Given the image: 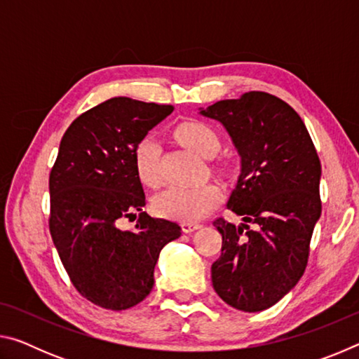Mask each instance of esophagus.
<instances>
[{"mask_svg":"<svg viewBox=\"0 0 359 359\" xmlns=\"http://www.w3.org/2000/svg\"><path fill=\"white\" fill-rule=\"evenodd\" d=\"M180 226H182V231H184V233H193V231L201 228V224L193 223V222H184V223H180Z\"/></svg>","mask_w":359,"mask_h":359,"instance_id":"34e87169","label":"esophagus"}]
</instances>
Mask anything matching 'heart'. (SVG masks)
Instances as JSON below:
<instances>
[{
  "instance_id": "1",
  "label": "heart",
  "mask_w": 359,
  "mask_h": 359,
  "mask_svg": "<svg viewBox=\"0 0 359 359\" xmlns=\"http://www.w3.org/2000/svg\"><path fill=\"white\" fill-rule=\"evenodd\" d=\"M177 141L199 156L210 158L220 150V137L210 125L199 120H187L177 125L174 131ZM135 169L137 179L144 185L156 188L161 184L160 145L154 137L145 136L136 144ZM222 188L215 184L194 187H171L155 198V210L172 220L196 222L215 209L222 201Z\"/></svg>"
}]
</instances>
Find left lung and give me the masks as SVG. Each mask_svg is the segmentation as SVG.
<instances>
[{
    "label": "left lung",
    "instance_id": "obj_1",
    "mask_svg": "<svg viewBox=\"0 0 359 359\" xmlns=\"http://www.w3.org/2000/svg\"><path fill=\"white\" fill-rule=\"evenodd\" d=\"M201 114L222 121L242 163L228 209L244 223L214 220L222 255L212 264V285L228 306L261 312L306 271L321 214L320 158L302 118L271 93L247 92Z\"/></svg>",
    "mask_w": 359,
    "mask_h": 359
}]
</instances>
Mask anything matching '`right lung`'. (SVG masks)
<instances>
[{"instance_id":"add662e5","label":"right lung","mask_w":359,"mask_h":359,"mask_svg":"<svg viewBox=\"0 0 359 359\" xmlns=\"http://www.w3.org/2000/svg\"><path fill=\"white\" fill-rule=\"evenodd\" d=\"M174 111L171 104L111 98L72 121L48 177V229L71 283L109 311L136 306L154 288L161 248L182 234L177 223L142 212L136 144ZM135 230L118 224L135 216Z\"/></svg>"}]
</instances>
